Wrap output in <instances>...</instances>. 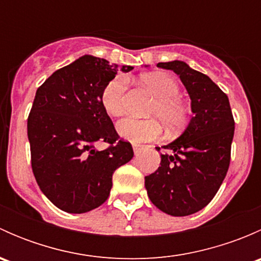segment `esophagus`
Returning <instances> with one entry per match:
<instances>
[{
    "instance_id": "obj_1",
    "label": "esophagus",
    "mask_w": 261,
    "mask_h": 261,
    "mask_svg": "<svg viewBox=\"0 0 261 261\" xmlns=\"http://www.w3.org/2000/svg\"><path fill=\"white\" fill-rule=\"evenodd\" d=\"M133 149H134V152H135V155H139L141 152V150H143V146L138 145V144H134Z\"/></svg>"
}]
</instances>
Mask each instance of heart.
Listing matches in <instances>:
<instances>
[{
    "label": "heart",
    "mask_w": 261,
    "mask_h": 261,
    "mask_svg": "<svg viewBox=\"0 0 261 261\" xmlns=\"http://www.w3.org/2000/svg\"><path fill=\"white\" fill-rule=\"evenodd\" d=\"M141 82L156 97L149 115L158 117L168 128H177L183 125L188 116L186 103L179 98L180 86L177 81L164 73H149L141 75ZM127 81L125 77H115L105 86L101 102L105 111L111 116L123 112ZM117 133L121 138L131 143H146L155 140L162 133L156 120H138L126 117L117 122Z\"/></svg>",
    "instance_id": "b5f03b06"
}]
</instances>
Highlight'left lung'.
I'll return each instance as SVG.
<instances>
[{
    "instance_id": "1",
    "label": "left lung",
    "mask_w": 261,
    "mask_h": 261,
    "mask_svg": "<svg viewBox=\"0 0 261 261\" xmlns=\"http://www.w3.org/2000/svg\"><path fill=\"white\" fill-rule=\"evenodd\" d=\"M156 67L179 75L193 117L177 140L163 146L170 154H162L160 167L145 177V188L160 211L188 216L212 201L227 174L235 121L228 97L206 74L180 60Z\"/></svg>"
}]
</instances>
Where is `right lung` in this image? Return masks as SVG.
<instances>
[{"mask_svg":"<svg viewBox=\"0 0 261 261\" xmlns=\"http://www.w3.org/2000/svg\"><path fill=\"white\" fill-rule=\"evenodd\" d=\"M116 74L117 65L83 55L36 91L28 118L31 168L41 192L62 211L84 213L101 206L110 196L114 172L134 156L101 102L105 86ZM97 141L110 146L99 152Z\"/></svg>","mask_w":261,"mask_h":261,"instance_id":"1","label":"right lung"}]
</instances>
